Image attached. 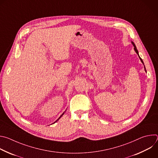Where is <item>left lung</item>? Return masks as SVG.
I'll use <instances>...</instances> for the list:
<instances>
[{
    "instance_id": "8db88e82",
    "label": "left lung",
    "mask_w": 158,
    "mask_h": 158,
    "mask_svg": "<svg viewBox=\"0 0 158 158\" xmlns=\"http://www.w3.org/2000/svg\"><path fill=\"white\" fill-rule=\"evenodd\" d=\"M132 44H133V46H134V51H136V52L138 54V55L139 56V53H138V51L137 50V48H136V46H135V44H134V43L133 42H132ZM139 59H140V60H141V62L143 63V60H142V59L139 57ZM146 70V69H145Z\"/></svg>"
}]
</instances>
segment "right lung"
<instances>
[{"instance_id":"1","label":"right lung","mask_w":158,"mask_h":158,"mask_svg":"<svg viewBox=\"0 0 158 158\" xmlns=\"http://www.w3.org/2000/svg\"><path fill=\"white\" fill-rule=\"evenodd\" d=\"M64 112H63V114H62V115H61V116H60V117H59V119H57V121H58V120H59V119H60V118H61V116H62V115H63V114H64Z\"/></svg>"}]
</instances>
